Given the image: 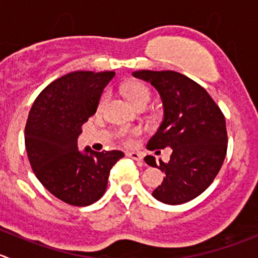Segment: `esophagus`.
<instances>
[{
	"label": "esophagus",
	"mask_w": 258,
	"mask_h": 258,
	"mask_svg": "<svg viewBox=\"0 0 258 258\" xmlns=\"http://www.w3.org/2000/svg\"><path fill=\"white\" fill-rule=\"evenodd\" d=\"M127 156L131 157V159L136 160V161H142V155L140 152H127Z\"/></svg>",
	"instance_id": "esophagus-1"
}]
</instances>
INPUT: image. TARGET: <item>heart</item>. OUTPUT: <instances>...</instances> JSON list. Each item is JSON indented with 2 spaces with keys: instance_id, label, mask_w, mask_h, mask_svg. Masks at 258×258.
Returning a JSON list of instances; mask_svg holds the SVG:
<instances>
[{
  "instance_id": "heart-1",
  "label": "heart",
  "mask_w": 258,
  "mask_h": 258,
  "mask_svg": "<svg viewBox=\"0 0 258 258\" xmlns=\"http://www.w3.org/2000/svg\"><path fill=\"white\" fill-rule=\"evenodd\" d=\"M124 94L128 98V101L134 104L136 108H146L149 106L150 101H151V91H150L149 87L144 83H140V82H132V83L127 84L124 87ZM107 101V96L104 94L103 97L99 101V108L104 106ZM136 135L135 131H127V130H121L118 132V137L124 141L126 144H130L132 141V137Z\"/></svg>"
}]
</instances>
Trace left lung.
<instances>
[{"label":"left lung","instance_id":"1","mask_svg":"<svg viewBox=\"0 0 258 258\" xmlns=\"http://www.w3.org/2000/svg\"><path fill=\"white\" fill-rule=\"evenodd\" d=\"M132 76L150 82L164 104V119L147 149L172 150L167 164L160 161L166 176L152 196L170 206L186 203L201 196L221 170L228 142L226 118L208 92L184 74L137 71ZM145 161L157 167L155 157Z\"/></svg>","mask_w":258,"mask_h":258}]
</instances>
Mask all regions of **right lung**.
<instances>
[{
    "label": "right lung",
    "instance_id": "1",
    "mask_svg": "<svg viewBox=\"0 0 258 258\" xmlns=\"http://www.w3.org/2000/svg\"><path fill=\"white\" fill-rule=\"evenodd\" d=\"M114 72H73L37 96L25 127L32 171L52 196L76 207L91 206L106 191L109 171L124 154L118 150L79 151L82 126L93 116Z\"/></svg>",
    "mask_w": 258,
    "mask_h": 258
}]
</instances>
